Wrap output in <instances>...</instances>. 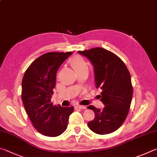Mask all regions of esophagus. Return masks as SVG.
I'll return each instance as SVG.
<instances>
[{"instance_id":"esophagus-1","label":"esophagus","mask_w":157,"mask_h":157,"mask_svg":"<svg viewBox=\"0 0 157 157\" xmlns=\"http://www.w3.org/2000/svg\"><path fill=\"white\" fill-rule=\"evenodd\" d=\"M76 108L79 109H86V107H85V106H82V105H77Z\"/></svg>"}]
</instances>
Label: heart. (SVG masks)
Listing matches in <instances>:
<instances>
[{
    "instance_id": "b5f03b06",
    "label": "heart",
    "mask_w": 157,
    "mask_h": 157,
    "mask_svg": "<svg viewBox=\"0 0 157 157\" xmlns=\"http://www.w3.org/2000/svg\"><path fill=\"white\" fill-rule=\"evenodd\" d=\"M71 63H72L73 67L76 71H78L84 67H87V63L86 62V61L82 57L79 56L73 57V59L71 60Z\"/></svg>"
}]
</instances>
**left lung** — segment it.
<instances>
[{
    "instance_id": "left-lung-1",
    "label": "left lung",
    "mask_w": 157,
    "mask_h": 157,
    "mask_svg": "<svg viewBox=\"0 0 157 157\" xmlns=\"http://www.w3.org/2000/svg\"><path fill=\"white\" fill-rule=\"evenodd\" d=\"M78 52L94 66L95 85L102 89L100 100L105 105L102 110L87 107L95 113V118L87 124L95 134H111L123 124L129 113L133 95L131 75L121 58L102 48Z\"/></svg>"
}]
</instances>
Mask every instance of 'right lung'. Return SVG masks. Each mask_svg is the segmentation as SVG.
<instances>
[{
	"label": "right lung",
	"mask_w": 157,
	"mask_h": 157,
	"mask_svg": "<svg viewBox=\"0 0 157 157\" xmlns=\"http://www.w3.org/2000/svg\"><path fill=\"white\" fill-rule=\"evenodd\" d=\"M72 52H47L37 58L25 71L21 98L28 117L37 131L44 136L56 137L67 128L74 107L53 105L50 98L61 64Z\"/></svg>",
	"instance_id": "add662e5"
}]
</instances>
